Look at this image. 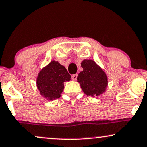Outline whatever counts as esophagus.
Here are the masks:
<instances>
[{"label": "esophagus", "instance_id": "obj_1", "mask_svg": "<svg viewBox=\"0 0 147 147\" xmlns=\"http://www.w3.org/2000/svg\"><path fill=\"white\" fill-rule=\"evenodd\" d=\"M77 76L78 75L77 74H74V75H72V79H73V80H77Z\"/></svg>", "mask_w": 147, "mask_h": 147}]
</instances>
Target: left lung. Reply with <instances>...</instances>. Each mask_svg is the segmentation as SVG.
<instances>
[{"instance_id":"left-lung-1","label":"left lung","mask_w":147,"mask_h":147,"mask_svg":"<svg viewBox=\"0 0 147 147\" xmlns=\"http://www.w3.org/2000/svg\"><path fill=\"white\" fill-rule=\"evenodd\" d=\"M81 67L84 70L79 72L77 81L84 92L92 96L104 92L107 86V79L103 70L92 60H84Z\"/></svg>"}]
</instances>
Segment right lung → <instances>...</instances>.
<instances>
[{
	"mask_svg": "<svg viewBox=\"0 0 147 147\" xmlns=\"http://www.w3.org/2000/svg\"><path fill=\"white\" fill-rule=\"evenodd\" d=\"M71 76L64 66L52 61L43 68L37 79V86L40 94L49 100L59 98L63 92V82L70 81Z\"/></svg>",
	"mask_w": 147,
	"mask_h": 147,
	"instance_id": "obj_1",
	"label": "right lung"
}]
</instances>
